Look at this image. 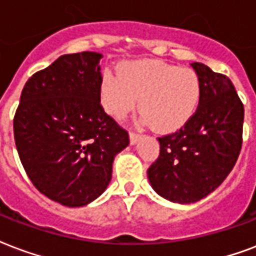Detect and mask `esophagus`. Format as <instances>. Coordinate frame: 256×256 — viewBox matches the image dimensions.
I'll use <instances>...</instances> for the list:
<instances>
[{"label":"esophagus","instance_id":"34e87169","mask_svg":"<svg viewBox=\"0 0 256 256\" xmlns=\"http://www.w3.org/2000/svg\"><path fill=\"white\" fill-rule=\"evenodd\" d=\"M128 136H130V144H132V145H134V144H136V142H138V140H140V134H138V132H128Z\"/></svg>","mask_w":256,"mask_h":256}]
</instances>
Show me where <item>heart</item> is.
Returning a JSON list of instances; mask_svg holds the SVG:
<instances>
[{"mask_svg":"<svg viewBox=\"0 0 256 256\" xmlns=\"http://www.w3.org/2000/svg\"><path fill=\"white\" fill-rule=\"evenodd\" d=\"M106 112L122 120L140 102L141 120L160 132H172L188 124L202 98L198 74L188 68L136 60L104 71L99 88ZM142 99L140 100L139 98Z\"/></svg>","mask_w":256,"mask_h":256,"instance_id":"b5f03b06","label":"heart"}]
</instances>
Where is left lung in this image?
Segmentation results:
<instances>
[{
	"mask_svg": "<svg viewBox=\"0 0 256 256\" xmlns=\"http://www.w3.org/2000/svg\"><path fill=\"white\" fill-rule=\"evenodd\" d=\"M202 98L188 124L160 136V156L148 169L153 189L174 202L208 196L235 166L243 142L244 107L230 78L192 63Z\"/></svg>",
	"mask_w": 256,
	"mask_h": 256,
	"instance_id": "1",
	"label": "left lung"
}]
</instances>
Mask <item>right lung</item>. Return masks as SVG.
<instances>
[{
    "label": "right lung",
    "mask_w": 256,
    "mask_h": 256,
    "mask_svg": "<svg viewBox=\"0 0 256 256\" xmlns=\"http://www.w3.org/2000/svg\"><path fill=\"white\" fill-rule=\"evenodd\" d=\"M98 52L60 56L25 83L13 120L16 148L29 180L67 206L99 198L128 132L104 112Z\"/></svg>",
    "instance_id": "obj_1"
}]
</instances>
